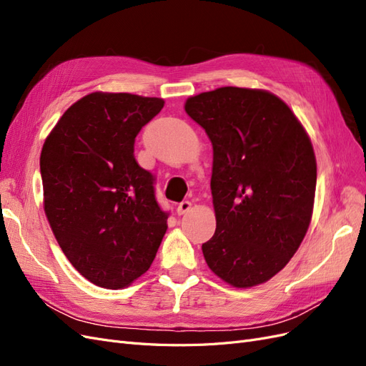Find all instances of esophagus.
I'll use <instances>...</instances> for the list:
<instances>
[{
    "label": "esophagus",
    "instance_id": "esophagus-1",
    "mask_svg": "<svg viewBox=\"0 0 366 366\" xmlns=\"http://www.w3.org/2000/svg\"><path fill=\"white\" fill-rule=\"evenodd\" d=\"M191 207H192V204H191V202H187V200H183L180 204H179V207H177V214L179 215H184V214H187L191 210Z\"/></svg>",
    "mask_w": 366,
    "mask_h": 366
}]
</instances>
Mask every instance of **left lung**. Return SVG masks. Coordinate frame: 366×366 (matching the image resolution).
I'll use <instances>...</instances> for the list:
<instances>
[{"label":"left lung","mask_w":366,"mask_h":366,"mask_svg":"<svg viewBox=\"0 0 366 366\" xmlns=\"http://www.w3.org/2000/svg\"><path fill=\"white\" fill-rule=\"evenodd\" d=\"M184 109L214 148L217 229L202 246L209 269L237 289L269 281L312 221V140L289 105L264 90L221 86L189 97Z\"/></svg>","instance_id":"1"}]
</instances>
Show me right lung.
I'll return each mask as SVG.
<instances>
[{"label":"right lung","instance_id":"right-lung-1","mask_svg":"<svg viewBox=\"0 0 366 366\" xmlns=\"http://www.w3.org/2000/svg\"><path fill=\"white\" fill-rule=\"evenodd\" d=\"M163 105L96 92L74 102L44 142V210L54 238L73 267L104 289H124L145 273L168 229L154 177L134 157L136 136Z\"/></svg>","mask_w":366,"mask_h":366}]
</instances>
